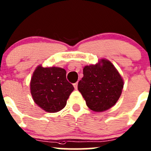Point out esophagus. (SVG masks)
Returning a JSON list of instances; mask_svg holds the SVG:
<instances>
[{
	"mask_svg": "<svg viewBox=\"0 0 151 151\" xmlns=\"http://www.w3.org/2000/svg\"><path fill=\"white\" fill-rule=\"evenodd\" d=\"M73 86H74V88H75V89H77L78 88V83H75L73 84Z\"/></svg>",
	"mask_w": 151,
	"mask_h": 151,
	"instance_id": "obj_1",
	"label": "esophagus"
}]
</instances>
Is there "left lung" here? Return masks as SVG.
Returning <instances> with one entry per match:
<instances>
[{
	"label": "left lung",
	"mask_w": 151,
	"mask_h": 151,
	"mask_svg": "<svg viewBox=\"0 0 151 151\" xmlns=\"http://www.w3.org/2000/svg\"><path fill=\"white\" fill-rule=\"evenodd\" d=\"M101 64L87 65L78 89L90 109L102 112L109 109L119 99L123 81L114 65L103 59Z\"/></svg>",
	"instance_id": "left-lung-1"
}]
</instances>
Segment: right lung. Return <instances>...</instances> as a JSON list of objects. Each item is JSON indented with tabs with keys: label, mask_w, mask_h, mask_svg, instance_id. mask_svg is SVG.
Masks as SVG:
<instances>
[{
	"label": "right lung",
	"mask_w": 151,
	"mask_h": 151,
	"mask_svg": "<svg viewBox=\"0 0 151 151\" xmlns=\"http://www.w3.org/2000/svg\"><path fill=\"white\" fill-rule=\"evenodd\" d=\"M74 90L66 79V71L61 68L38 66L30 81V92L37 105L48 113L60 111Z\"/></svg>",
	"instance_id": "add662e5"
}]
</instances>
